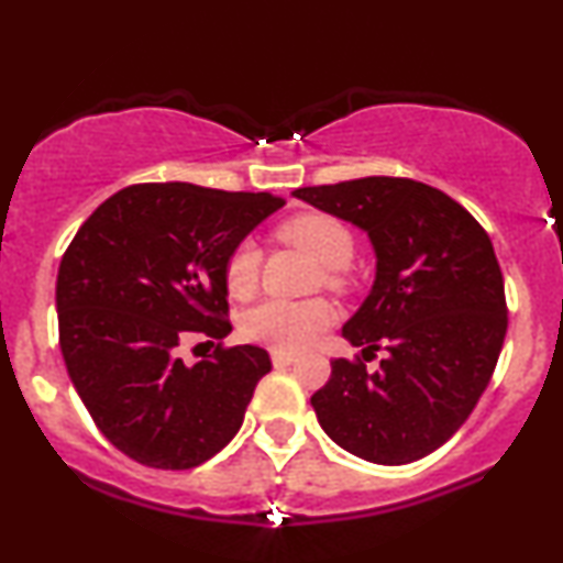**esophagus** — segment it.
<instances>
[{"label": "esophagus", "mask_w": 563, "mask_h": 563, "mask_svg": "<svg viewBox=\"0 0 563 563\" xmlns=\"http://www.w3.org/2000/svg\"><path fill=\"white\" fill-rule=\"evenodd\" d=\"M294 362H296L294 351H280V349L273 351V364H275V367H288V364H294Z\"/></svg>", "instance_id": "34e87169"}]
</instances>
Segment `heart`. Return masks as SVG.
Wrapping results in <instances>:
<instances>
[{"instance_id": "b5f03b06", "label": "heart", "mask_w": 563, "mask_h": 563, "mask_svg": "<svg viewBox=\"0 0 563 563\" xmlns=\"http://www.w3.org/2000/svg\"><path fill=\"white\" fill-rule=\"evenodd\" d=\"M280 239L309 254L320 267L330 269V283L338 280V269L349 267L354 260V235H351L346 222H341L333 214L307 212L290 217L280 225ZM260 246L254 241H241L225 264V286L230 296H235V299L252 296L256 283H260ZM333 320L335 311L328 301L267 299L246 311L241 330L249 341L288 351L307 346Z\"/></svg>"}]
</instances>
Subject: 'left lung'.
<instances>
[{
	"label": "left lung",
	"instance_id": "obj_1",
	"mask_svg": "<svg viewBox=\"0 0 563 563\" xmlns=\"http://www.w3.org/2000/svg\"><path fill=\"white\" fill-rule=\"evenodd\" d=\"M296 199L367 233L375 283L343 338L380 367L335 358L311 396L320 428L343 451L398 466L428 456L472 415L506 338V296L483 225L438 188L358 178L296 188Z\"/></svg>",
	"mask_w": 563,
	"mask_h": 563
}]
</instances>
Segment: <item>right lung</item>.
<instances>
[{
	"label": "right lung",
	"instance_id": "obj_1",
	"mask_svg": "<svg viewBox=\"0 0 563 563\" xmlns=\"http://www.w3.org/2000/svg\"><path fill=\"white\" fill-rule=\"evenodd\" d=\"M283 207L273 194L194 183H141L97 207L57 273L59 349L73 388L118 451L154 470H191L241 430L256 383L273 369L260 346L196 364L180 343L230 330L225 264Z\"/></svg>",
	"mask_w": 563,
	"mask_h": 563
}]
</instances>
